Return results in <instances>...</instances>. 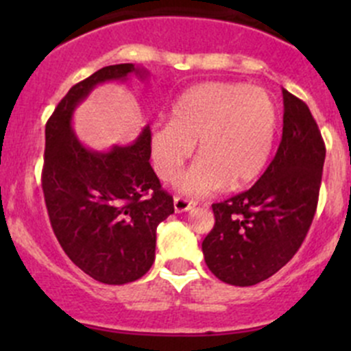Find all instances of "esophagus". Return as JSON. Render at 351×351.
I'll return each instance as SVG.
<instances>
[{"label":"esophagus","instance_id":"1","mask_svg":"<svg viewBox=\"0 0 351 351\" xmlns=\"http://www.w3.org/2000/svg\"><path fill=\"white\" fill-rule=\"evenodd\" d=\"M173 205H175V212H186L193 207V202L189 200V198L183 197H175L173 198Z\"/></svg>","mask_w":351,"mask_h":351}]
</instances>
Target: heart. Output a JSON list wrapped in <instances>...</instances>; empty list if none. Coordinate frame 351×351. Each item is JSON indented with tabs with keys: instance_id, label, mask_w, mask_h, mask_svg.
<instances>
[{
	"instance_id": "1",
	"label": "heart",
	"mask_w": 351,
	"mask_h": 351,
	"mask_svg": "<svg viewBox=\"0 0 351 351\" xmlns=\"http://www.w3.org/2000/svg\"><path fill=\"white\" fill-rule=\"evenodd\" d=\"M278 129V108L267 90L239 83H205L185 91L169 122L151 134L156 173L173 182L198 143V161L180 178L189 195H207L254 182L267 166Z\"/></svg>"
}]
</instances>
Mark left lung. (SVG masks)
<instances>
[{"mask_svg":"<svg viewBox=\"0 0 351 351\" xmlns=\"http://www.w3.org/2000/svg\"><path fill=\"white\" fill-rule=\"evenodd\" d=\"M277 154L246 192L212 204L215 224L202 243L208 270L229 285L267 280L299 251L319 200L326 146L309 107L282 90Z\"/></svg>","mask_w":351,"mask_h":351,"instance_id":"left-lung-1","label":"left lung"}]
</instances>
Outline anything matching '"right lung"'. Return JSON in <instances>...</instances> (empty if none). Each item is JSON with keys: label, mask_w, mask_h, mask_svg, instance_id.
Here are the masks:
<instances>
[{"label": "right lung", "mask_w": 351, "mask_h": 351, "mask_svg": "<svg viewBox=\"0 0 351 351\" xmlns=\"http://www.w3.org/2000/svg\"><path fill=\"white\" fill-rule=\"evenodd\" d=\"M139 77L134 64L98 69L74 84L45 123L42 190L52 231L64 253L95 280L122 285L147 274L156 229L175 212L173 197L151 168V130L108 153L86 149L71 129L74 108L97 84Z\"/></svg>", "instance_id": "add662e5"}]
</instances>
